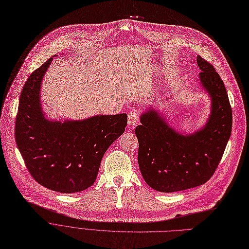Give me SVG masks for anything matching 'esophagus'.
<instances>
[{
    "label": "esophagus",
    "mask_w": 249,
    "mask_h": 249,
    "mask_svg": "<svg viewBox=\"0 0 249 249\" xmlns=\"http://www.w3.org/2000/svg\"><path fill=\"white\" fill-rule=\"evenodd\" d=\"M138 120H139V114H138V112H136V111H132V112H129V113H128V117H127L128 125H131V126L135 125V124H137Z\"/></svg>",
    "instance_id": "34e87169"
}]
</instances>
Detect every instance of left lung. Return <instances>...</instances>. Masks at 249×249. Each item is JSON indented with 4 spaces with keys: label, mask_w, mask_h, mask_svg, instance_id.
<instances>
[{
    "label": "left lung",
    "mask_w": 249,
    "mask_h": 249,
    "mask_svg": "<svg viewBox=\"0 0 249 249\" xmlns=\"http://www.w3.org/2000/svg\"><path fill=\"white\" fill-rule=\"evenodd\" d=\"M199 87L211 98L203 127L184 135L154 108L141 114L136 127L138 162L144 180L161 193H174L206 183L217 169L232 129V109L226 88L211 64L197 55Z\"/></svg>",
    "instance_id": "left-lung-1"
}]
</instances>
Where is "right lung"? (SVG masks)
Masks as SVG:
<instances>
[{
  "label": "right lung",
  "mask_w": 249,
  "mask_h": 249,
  "mask_svg": "<svg viewBox=\"0 0 249 249\" xmlns=\"http://www.w3.org/2000/svg\"><path fill=\"white\" fill-rule=\"evenodd\" d=\"M52 62L53 57L35 70L22 89L15 124L16 144L28 171L39 184L62 194L79 193L95 182L104 153L124 134L127 115L49 120L42 109L40 89Z\"/></svg>",
  "instance_id": "right-lung-1"
}]
</instances>
